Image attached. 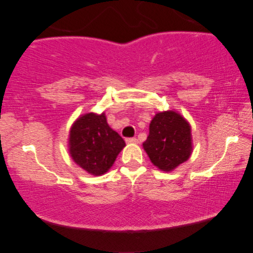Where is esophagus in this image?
<instances>
[{"label": "esophagus", "mask_w": 253, "mask_h": 253, "mask_svg": "<svg viewBox=\"0 0 253 253\" xmlns=\"http://www.w3.org/2000/svg\"><path fill=\"white\" fill-rule=\"evenodd\" d=\"M126 143H136V142H138V139H136V138H126Z\"/></svg>", "instance_id": "34e87169"}]
</instances>
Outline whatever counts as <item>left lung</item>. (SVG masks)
<instances>
[{
  "mask_svg": "<svg viewBox=\"0 0 253 253\" xmlns=\"http://www.w3.org/2000/svg\"><path fill=\"white\" fill-rule=\"evenodd\" d=\"M143 149L156 167L164 171L172 170L192 154L189 123L175 111L157 113L149 126Z\"/></svg>",
  "mask_w": 253,
  "mask_h": 253,
  "instance_id": "left-lung-1",
  "label": "left lung"
}]
</instances>
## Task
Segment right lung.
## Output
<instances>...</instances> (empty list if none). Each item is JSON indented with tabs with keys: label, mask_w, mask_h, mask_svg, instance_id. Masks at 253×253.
<instances>
[{
	"label": "right lung",
	"mask_w": 253,
	"mask_h": 253,
	"mask_svg": "<svg viewBox=\"0 0 253 253\" xmlns=\"http://www.w3.org/2000/svg\"><path fill=\"white\" fill-rule=\"evenodd\" d=\"M124 147L126 142L111 129L104 113L82 115L69 132V154L73 160L94 176L109 170Z\"/></svg>",
	"instance_id": "obj_1"
}]
</instances>
